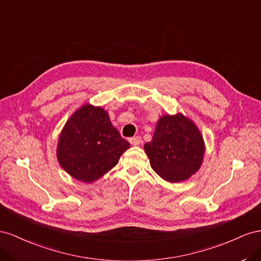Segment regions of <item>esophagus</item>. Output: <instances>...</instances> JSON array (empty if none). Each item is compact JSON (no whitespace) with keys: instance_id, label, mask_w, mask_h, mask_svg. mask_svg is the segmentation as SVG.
<instances>
[{"instance_id":"esophagus-1","label":"esophagus","mask_w":261,"mask_h":261,"mask_svg":"<svg viewBox=\"0 0 261 261\" xmlns=\"http://www.w3.org/2000/svg\"><path fill=\"white\" fill-rule=\"evenodd\" d=\"M129 141H130V144L133 145V146H137V145H139L141 142H142V140H141L140 137H133V138H131Z\"/></svg>"}]
</instances>
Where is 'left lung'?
I'll list each match as a JSON object with an SVG mask.
<instances>
[{"instance_id": "1", "label": "left lung", "mask_w": 261, "mask_h": 261, "mask_svg": "<svg viewBox=\"0 0 261 261\" xmlns=\"http://www.w3.org/2000/svg\"><path fill=\"white\" fill-rule=\"evenodd\" d=\"M145 152L152 168L169 182L186 180L200 168L204 143L197 126L185 116L162 117Z\"/></svg>"}]
</instances>
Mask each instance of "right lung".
Returning a JSON list of instances; mask_svg holds the SVG:
<instances>
[{"mask_svg": "<svg viewBox=\"0 0 261 261\" xmlns=\"http://www.w3.org/2000/svg\"><path fill=\"white\" fill-rule=\"evenodd\" d=\"M130 143L111 124L107 111L85 105L69 119L57 148L58 161L77 180L93 182L117 165Z\"/></svg>", "mask_w": 261, "mask_h": 261, "instance_id": "obj_1", "label": "right lung"}]
</instances>
